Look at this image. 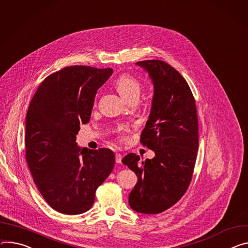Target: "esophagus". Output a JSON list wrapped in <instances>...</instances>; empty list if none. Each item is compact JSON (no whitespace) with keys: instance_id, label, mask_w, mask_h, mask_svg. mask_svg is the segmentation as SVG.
<instances>
[{"instance_id":"obj_1","label":"esophagus","mask_w":248,"mask_h":248,"mask_svg":"<svg viewBox=\"0 0 248 248\" xmlns=\"http://www.w3.org/2000/svg\"><path fill=\"white\" fill-rule=\"evenodd\" d=\"M122 159H123L122 154L116 153V162H117V163H122Z\"/></svg>"}]
</instances>
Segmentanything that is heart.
Wrapping results in <instances>:
<instances>
[{
	"instance_id": "1",
	"label": "heart",
	"mask_w": 248,
	"mask_h": 248,
	"mask_svg": "<svg viewBox=\"0 0 248 248\" xmlns=\"http://www.w3.org/2000/svg\"><path fill=\"white\" fill-rule=\"evenodd\" d=\"M117 90L119 94L128 101L133 97H139L140 93V83L130 75H123L117 81Z\"/></svg>"
}]
</instances>
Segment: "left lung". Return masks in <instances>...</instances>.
<instances>
[{"label": "left lung", "instance_id": "obj_1", "mask_svg": "<svg viewBox=\"0 0 248 248\" xmlns=\"http://www.w3.org/2000/svg\"><path fill=\"white\" fill-rule=\"evenodd\" d=\"M136 64L148 73L154 88L140 142L155 156L140 161L139 155L129 153L123 163L138 176L128 196L130 208L153 215L176 204L191 183L199 146L198 118L191 89L172 66L161 60Z\"/></svg>", "mask_w": 248, "mask_h": 248}]
</instances>
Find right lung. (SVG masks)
<instances>
[{
    "label": "right lung",
    "instance_id": "add662e5",
    "mask_svg": "<svg viewBox=\"0 0 248 248\" xmlns=\"http://www.w3.org/2000/svg\"><path fill=\"white\" fill-rule=\"evenodd\" d=\"M112 69L65 67L35 92L26 118V157L33 181L47 204L64 215L91 209L97 188L115 165L110 149L81 148L80 124L91 118L98 89Z\"/></svg>",
    "mask_w": 248,
    "mask_h": 248
}]
</instances>
